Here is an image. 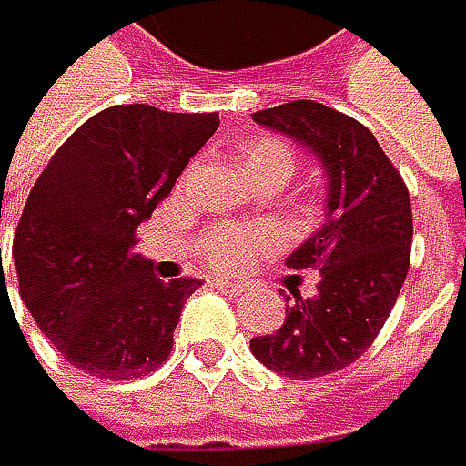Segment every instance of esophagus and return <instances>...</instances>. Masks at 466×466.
<instances>
[{
  "label": "esophagus",
  "instance_id": "obj_1",
  "mask_svg": "<svg viewBox=\"0 0 466 466\" xmlns=\"http://www.w3.org/2000/svg\"><path fill=\"white\" fill-rule=\"evenodd\" d=\"M212 285L218 288V290H226L228 296H238V293H243L248 285L246 282H235V279H226V277H218V279H212Z\"/></svg>",
  "mask_w": 466,
  "mask_h": 466
}]
</instances>
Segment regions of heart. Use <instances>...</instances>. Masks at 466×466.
Returning <instances> with one entry per match:
<instances>
[{
  "instance_id": "obj_1",
  "label": "heart",
  "mask_w": 466,
  "mask_h": 466,
  "mask_svg": "<svg viewBox=\"0 0 466 466\" xmlns=\"http://www.w3.org/2000/svg\"><path fill=\"white\" fill-rule=\"evenodd\" d=\"M238 165H240V173L246 176V181L274 178V181L285 184L296 173V153L290 150V145H285L277 137H259V139H251L243 145V150L238 156ZM257 238H259L257 231H246V228H235V226H218L204 240L201 257L207 262H212L215 268H235L248 257V248Z\"/></svg>"
}]
</instances>
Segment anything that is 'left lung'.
<instances>
[{
    "label": "left lung",
    "mask_w": 466,
    "mask_h": 466,
    "mask_svg": "<svg viewBox=\"0 0 466 466\" xmlns=\"http://www.w3.org/2000/svg\"><path fill=\"white\" fill-rule=\"evenodd\" d=\"M254 122L310 147L327 173V220L290 257L319 271L316 296H285V324L251 338V352L293 380L341 371L383 329L410 262V198L400 170L358 119L296 100L251 114Z\"/></svg>",
    "instance_id": "left-lung-1"
}]
</instances>
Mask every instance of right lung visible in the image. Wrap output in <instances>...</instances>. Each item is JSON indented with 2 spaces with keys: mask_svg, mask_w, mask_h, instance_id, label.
Returning <instances> with one entry per match:
<instances>
[{
  "mask_svg": "<svg viewBox=\"0 0 466 466\" xmlns=\"http://www.w3.org/2000/svg\"><path fill=\"white\" fill-rule=\"evenodd\" d=\"M218 125V114L111 106L80 125L30 189L13 238L19 296L46 341L92 378H145L173 350L184 301L204 282L158 279L134 254L137 226ZM0 274L5 290L2 251Z\"/></svg>",
  "mask_w": 466,
  "mask_h": 466,
  "instance_id": "add662e5",
  "label": "right lung"
}]
</instances>
